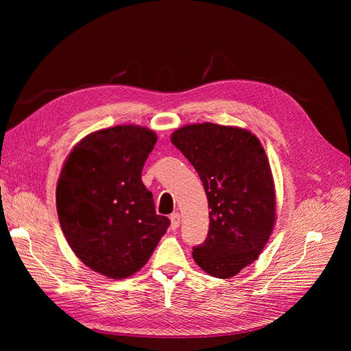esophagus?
I'll list each match as a JSON object with an SVG mask.
<instances>
[{"label":"esophagus","instance_id":"esophagus-1","mask_svg":"<svg viewBox=\"0 0 351 351\" xmlns=\"http://www.w3.org/2000/svg\"><path fill=\"white\" fill-rule=\"evenodd\" d=\"M169 219H171V228L177 230L180 227V214H178V212H174V214H171Z\"/></svg>","mask_w":351,"mask_h":351}]
</instances>
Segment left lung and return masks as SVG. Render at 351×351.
<instances>
[{
	"instance_id": "obj_1",
	"label": "left lung",
	"mask_w": 351,
	"mask_h": 351,
	"mask_svg": "<svg viewBox=\"0 0 351 351\" xmlns=\"http://www.w3.org/2000/svg\"><path fill=\"white\" fill-rule=\"evenodd\" d=\"M171 142L195 167L209 206L206 240L193 259L215 278L234 277L259 258L275 222V187L259 139L214 123L177 129Z\"/></svg>"
}]
</instances>
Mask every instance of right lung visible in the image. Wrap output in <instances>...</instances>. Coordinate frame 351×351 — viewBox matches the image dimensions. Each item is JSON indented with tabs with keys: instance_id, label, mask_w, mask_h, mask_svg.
Wrapping results in <instances>:
<instances>
[{
	"instance_id": "add662e5",
	"label": "right lung",
	"mask_w": 351,
	"mask_h": 351,
	"mask_svg": "<svg viewBox=\"0 0 351 351\" xmlns=\"http://www.w3.org/2000/svg\"><path fill=\"white\" fill-rule=\"evenodd\" d=\"M155 143V133L145 127H110L80 141L61 169V230L86 267L112 280L139 271L169 226L142 182Z\"/></svg>"
}]
</instances>
